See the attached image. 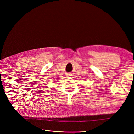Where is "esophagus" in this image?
I'll return each instance as SVG.
<instances>
[{
  "label": "esophagus",
  "instance_id": "34e87169",
  "mask_svg": "<svg viewBox=\"0 0 134 134\" xmlns=\"http://www.w3.org/2000/svg\"><path fill=\"white\" fill-rule=\"evenodd\" d=\"M66 76H72V74L71 73H68L66 74Z\"/></svg>",
  "mask_w": 134,
  "mask_h": 134
}]
</instances>
